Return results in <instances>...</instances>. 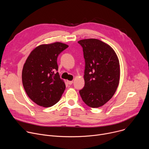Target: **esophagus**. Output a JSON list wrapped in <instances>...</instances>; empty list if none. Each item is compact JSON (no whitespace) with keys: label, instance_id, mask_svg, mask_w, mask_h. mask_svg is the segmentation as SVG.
I'll return each instance as SVG.
<instances>
[{"label":"esophagus","instance_id":"1","mask_svg":"<svg viewBox=\"0 0 149 149\" xmlns=\"http://www.w3.org/2000/svg\"><path fill=\"white\" fill-rule=\"evenodd\" d=\"M67 83H68L69 85H71V84L73 83V81H67Z\"/></svg>","mask_w":149,"mask_h":149}]
</instances>
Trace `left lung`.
Returning <instances> with one entry per match:
<instances>
[{"label":"left lung","instance_id":"1","mask_svg":"<svg viewBox=\"0 0 149 149\" xmlns=\"http://www.w3.org/2000/svg\"><path fill=\"white\" fill-rule=\"evenodd\" d=\"M78 43L86 62L85 86L79 91L83 101L92 108L108 102L118 86L120 68L118 56L107 44L97 39H85Z\"/></svg>","mask_w":149,"mask_h":149}]
</instances>
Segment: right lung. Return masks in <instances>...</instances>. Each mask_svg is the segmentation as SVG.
<instances>
[{
    "label": "right lung",
    "mask_w": 149,
    "mask_h": 149,
    "mask_svg": "<svg viewBox=\"0 0 149 149\" xmlns=\"http://www.w3.org/2000/svg\"><path fill=\"white\" fill-rule=\"evenodd\" d=\"M68 45L56 42L34 48L24 65L22 79L26 93L35 103L49 107L58 102L65 90V84L58 71V55Z\"/></svg>",
    "instance_id": "1"
}]
</instances>
